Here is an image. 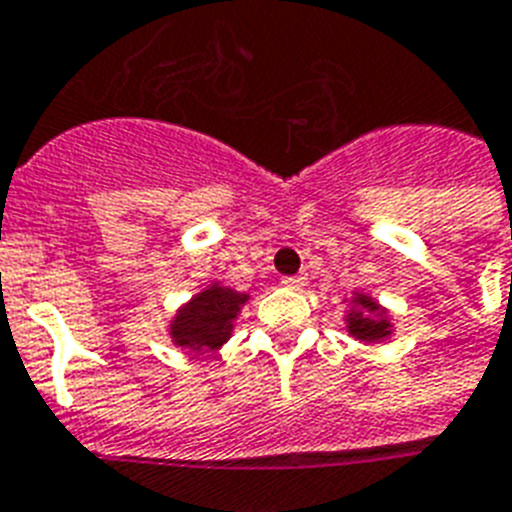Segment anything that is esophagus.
Masks as SVG:
<instances>
[{
  "label": "esophagus",
  "instance_id": "34e87169",
  "mask_svg": "<svg viewBox=\"0 0 512 512\" xmlns=\"http://www.w3.org/2000/svg\"><path fill=\"white\" fill-rule=\"evenodd\" d=\"M282 288H290V290H301L306 285V277H282Z\"/></svg>",
  "mask_w": 512,
  "mask_h": 512
}]
</instances>
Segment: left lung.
<instances>
[{
  "mask_svg": "<svg viewBox=\"0 0 512 512\" xmlns=\"http://www.w3.org/2000/svg\"><path fill=\"white\" fill-rule=\"evenodd\" d=\"M346 327L349 333L357 338V341H383L391 335V322H388V314L380 309L370 296H362L357 293L354 296V306H351L349 317H346Z\"/></svg>",
  "mask_w": 512,
  "mask_h": 512,
  "instance_id": "1",
  "label": "left lung"
}]
</instances>
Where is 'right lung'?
Segmentation results:
<instances>
[{"instance_id": "obj_1", "label": "right lung", "mask_w": 512, "mask_h": 512, "mask_svg": "<svg viewBox=\"0 0 512 512\" xmlns=\"http://www.w3.org/2000/svg\"><path fill=\"white\" fill-rule=\"evenodd\" d=\"M245 301H248L245 293L224 285H211L179 309L169 327L171 338L177 346L192 351L219 349L232 335V322Z\"/></svg>"}]
</instances>
